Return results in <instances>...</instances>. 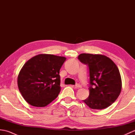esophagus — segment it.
Listing matches in <instances>:
<instances>
[{
  "label": "esophagus",
  "mask_w": 135,
  "mask_h": 135,
  "mask_svg": "<svg viewBox=\"0 0 135 135\" xmlns=\"http://www.w3.org/2000/svg\"><path fill=\"white\" fill-rule=\"evenodd\" d=\"M75 86V88H77V89H79V88H81V86L79 84H76V85H75V86Z\"/></svg>",
  "instance_id": "1"
}]
</instances>
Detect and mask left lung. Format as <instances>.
<instances>
[{
	"label": "left lung",
	"mask_w": 135,
	"mask_h": 135,
	"mask_svg": "<svg viewBox=\"0 0 135 135\" xmlns=\"http://www.w3.org/2000/svg\"><path fill=\"white\" fill-rule=\"evenodd\" d=\"M78 59L89 68V96L83 101L91 109L102 110L109 107L121 91L118 68L113 60L103 54L82 53Z\"/></svg>",
	"instance_id": "obj_1"
}]
</instances>
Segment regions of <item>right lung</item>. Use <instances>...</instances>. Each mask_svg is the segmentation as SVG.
<instances>
[{
  "label": "right lung",
  "instance_id": "right-lung-1",
  "mask_svg": "<svg viewBox=\"0 0 135 135\" xmlns=\"http://www.w3.org/2000/svg\"><path fill=\"white\" fill-rule=\"evenodd\" d=\"M65 57L40 54L30 59L20 70L18 89L28 104L44 107L57 98L61 90L60 70Z\"/></svg>",
  "mask_w": 135,
  "mask_h": 135
}]
</instances>
